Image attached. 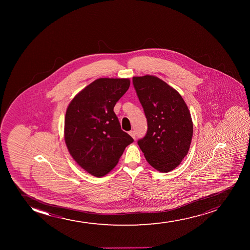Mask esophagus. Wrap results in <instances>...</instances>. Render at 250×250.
I'll use <instances>...</instances> for the list:
<instances>
[{
    "label": "esophagus",
    "mask_w": 250,
    "mask_h": 250,
    "mask_svg": "<svg viewBox=\"0 0 250 250\" xmlns=\"http://www.w3.org/2000/svg\"><path fill=\"white\" fill-rule=\"evenodd\" d=\"M128 133H129V135L131 136V137H132V138H133V139H135V138H136L135 131H133V130H132V131H130V132H128Z\"/></svg>",
    "instance_id": "1"
}]
</instances>
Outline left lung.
<instances>
[{
  "label": "left lung",
  "instance_id": "1",
  "mask_svg": "<svg viewBox=\"0 0 250 250\" xmlns=\"http://www.w3.org/2000/svg\"><path fill=\"white\" fill-rule=\"evenodd\" d=\"M132 83L147 121L138 146L152 167L170 172L189 150L193 125L188 107L181 95L157 77H133Z\"/></svg>",
  "mask_w": 250,
  "mask_h": 250
}]
</instances>
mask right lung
Wrapping results in <instances>:
<instances>
[{
    "instance_id": "1",
    "label": "right lung",
    "mask_w": 250,
    "mask_h": 250,
    "mask_svg": "<svg viewBox=\"0 0 250 250\" xmlns=\"http://www.w3.org/2000/svg\"><path fill=\"white\" fill-rule=\"evenodd\" d=\"M129 86L128 78H99L67 106L64 125L67 149L77 164L95 177H104L114 168L133 142L121 129L113 111Z\"/></svg>"
}]
</instances>
